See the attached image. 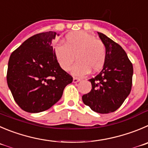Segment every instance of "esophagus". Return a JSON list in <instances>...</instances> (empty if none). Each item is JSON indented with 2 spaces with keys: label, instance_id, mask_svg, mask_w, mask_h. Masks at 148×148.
I'll return each mask as SVG.
<instances>
[{
  "label": "esophagus",
  "instance_id": "1",
  "mask_svg": "<svg viewBox=\"0 0 148 148\" xmlns=\"http://www.w3.org/2000/svg\"><path fill=\"white\" fill-rule=\"evenodd\" d=\"M79 81H80V79L77 78V77H74L73 78V82H74V83H77V82H79Z\"/></svg>",
  "mask_w": 148,
  "mask_h": 148
}]
</instances>
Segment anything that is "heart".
Here are the masks:
<instances>
[{"label": "heart", "mask_w": 148, "mask_h": 148, "mask_svg": "<svg viewBox=\"0 0 148 148\" xmlns=\"http://www.w3.org/2000/svg\"><path fill=\"white\" fill-rule=\"evenodd\" d=\"M64 45H56L54 53L59 65L64 71L71 69L74 60H77L72 69L73 74L82 76L90 71L96 72L102 69L106 61L105 45L93 35L85 31H74L65 36Z\"/></svg>", "instance_id": "b5f03b06"}]
</instances>
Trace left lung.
I'll list each match as a JSON object with an SVG mask.
<instances>
[{
  "label": "left lung",
  "instance_id": "8db88e82",
  "mask_svg": "<svg viewBox=\"0 0 148 148\" xmlns=\"http://www.w3.org/2000/svg\"><path fill=\"white\" fill-rule=\"evenodd\" d=\"M98 34L105 45L106 61L101 71L89 79L92 89L82 99L93 111L107 114L118 110L130 93L133 66L118 44L103 34Z\"/></svg>",
  "mask_w": 148,
  "mask_h": 148
}]
</instances>
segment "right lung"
<instances>
[{"label":"right lung","instance_id":"1","mask_svg":"<svg viewBox=\"0 0 148 148\" xmlns=\"http://www.w3.org/2000/svg\"><path fill=\"white\" fill-rule=\"evenodd\" d=\"M56 35L53 31L36 34L9 58L8 86L16 103L27 112L50 108L60 100L65 87L73 81L55 58L52 40Z\"/></svg>","mask_w":148,"mask_h":148}]
</instances>
